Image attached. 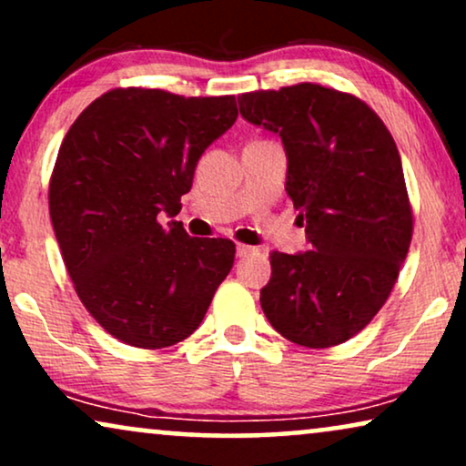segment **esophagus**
<instances>
[{"label":"esophagus","mask_w":466,"mask_h":466,"mask_svg":"<svg viewBox=\"0 0 466 466\" xmlns=\"http://www.w3.org/2000/svg\"><path fill=\"white\" fill-rule=\"evenodd\" d=\"M257 252V248L252 246H246V244H238V257L244 258V257H250V254Z\"/></svg>","instance_id":"obj_1"}]
</instances>
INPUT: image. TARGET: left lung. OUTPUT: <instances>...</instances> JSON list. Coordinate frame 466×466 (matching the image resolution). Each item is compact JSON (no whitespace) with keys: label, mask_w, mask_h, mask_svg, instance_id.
Masks as SVG:
<instances>
[{"label":"left lung","mask_w":466,"mask_h":466,"mask_svg":"<svg viewBox=\"0 0 466 466\" xmlns=\"http://www.w3.org/2000/svg\"><path fill=\"white\" fill-rule=\"evenodd\" d=\"M238 101L248 123L282 137L286 193L309 244L271 252L260 308L299 346L348 341L386 303L411 244L397 144L365 101L311 82Z\"/></svg>","instance_id":"left-lung-1"}]
</instances>
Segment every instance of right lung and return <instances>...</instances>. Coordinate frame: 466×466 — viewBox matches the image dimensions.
<instances>
[{
  "mask_svg": "<svg viewBox=\"0 0 466 466\" xmlns=\"http://www.w3.org/2000/svg\"><path fill=\"white\" fill-rule=\"evenodd\" d=\"M238 120L233 95L114 88L69 127L50 177V220L80 301L123 343L174 346L199 327L235 258L190 238L180 197L197 161Z\"/></svg>",
  "mask_w": 466,
  "mask_h": 466,
  "instance_id": "1",
  "label": "right lung"
}]
</instances>
